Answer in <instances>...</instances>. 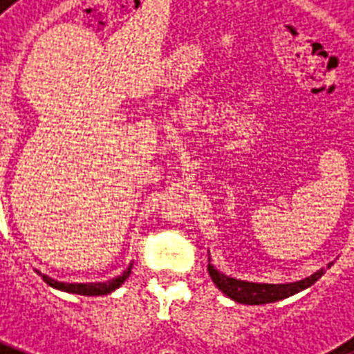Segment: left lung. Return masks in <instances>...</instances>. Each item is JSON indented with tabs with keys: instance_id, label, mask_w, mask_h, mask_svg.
<instances>
[{
	"instance_id": "obj_1",
	"label": "left lung",
	"mask_w": 354,
	"mask_h": 354,
	"mask_svg": "<svg viewBox=\"0 0 354 354\" xmlns=\"http://www.w3.org/2000/svg\"><path fill=\"white\" fill-rule=\"evenodd\" d=\"M330 268V264H328ZM211 279L218 286V290H223L228 298H232L237 304H245V306H262V304H273V301L285 300L288 296L306 290L313 285L315 281H319L324 275V268L309 275L306 279L294 281V283H286V285H268V283H251V281H241L228 277L216 270L215 266H207Z\"/></svg>"
}]
</instances>
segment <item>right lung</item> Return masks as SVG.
<instances>
[{
    "label": "right lung",
    "instance_id": "1",
    "mask_svg": "<svg viewBox=\"0 0 354 354\" xmlns=\"http://www.w3.org/2000/svg\"><path fill=\"white\" fill-rule=\"evenodd\" d=\"M43 277L46 285H50L53 288H58V290H64V292L71 294H81V296H103V294H109L113 290H117L118 286L122 285L124 281L130 277L131 273V264L128 266V270L118 275L115 279L107 281V283H62V281H56L53 277H48L45 273L37 272Z\"/></svg>",
    "mask_w": 354,
    "mask_h": 354
}]
</instances>
